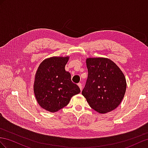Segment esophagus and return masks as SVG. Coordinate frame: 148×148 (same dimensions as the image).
Instances as JSON below:
<instances>
[{
  "label": "esophagus",
  "instance_id": "1",
  "mask_svg": "<svg viewBox=\"0 0 148 148\" xmlns=\"http://www.w3.org/2000/svg\"><path fill=\"white\" fill-rule=\"evenodd\" d=\"M77 85H78V86L79 87V88H80L81 90H82V84H81V83H79V84H78Z\"/></svg>",
  "mask_w": 148,
  "mask_h": 148
}]
</instances>
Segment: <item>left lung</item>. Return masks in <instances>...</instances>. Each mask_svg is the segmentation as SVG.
Listing matches in <instances>:
<instances>
[{
	"instance_id": "1",
	"label": "left lung",
	"mask_w": 148,
	"mask_h": 148,
	"mask_svg": "<svg viewBox=\"0 0 148 148\" xmlns=\"http://www.w3.org/2000/svg\"><path fill=\"white\" fill-rule=\"evenodd\" d=\"M88 77L82 94L90 108L106 113L120 104L126 89V78L116 64L106 58L86 60Z\"/></svg>"
}]
</instances>
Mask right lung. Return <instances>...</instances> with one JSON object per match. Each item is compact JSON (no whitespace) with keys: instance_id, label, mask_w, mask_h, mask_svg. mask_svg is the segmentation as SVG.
I'll use <instances>...</instances> for the list:
<instances>
[{"instance_id":"add662e5","label":"right lung","mask_w":148,"mask_h":148,"mask_svg":"<svg viewBox=\"0 0 148 148\" xmlns=\"http://www.w3.org/2000/svg\"><path fill=\"white\" fill-rule=\"evenodd\" d=\"M69 58L53 57L40 64L36 74L34 91L41 108L48 111H58L69 103L71 98L81 92L66 71Z\"/></svg>"}]
</instances>
